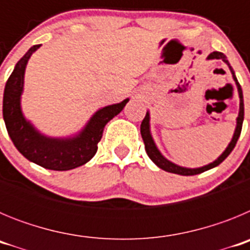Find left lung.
Wrapping results in <instances>:
<instances>
[{"mask_svg":"<svg viewBox=\"0 0 250 250\" xmlns=\"http://www.w3.org/2000/svg\"><path fill=\"white\" fill-rule=\"evenodd\" d=\"M209 60H213V59H218V60H223L227 65L230 67L229 65L228 60H227V56H225L223 52H219V51H214L211 52L209 56H208ZM230 71L233 74V79L235 81L238 86V92H239V98H240V107H239V115H238V119H237V127H235V132H234V136L231 139L230 144L228 145V147L225 149V151L223 152L222 155L219 158L216 159L215 161H213L211 164L209 165H205L203 167H198V169H188V167H178V165L173 164L171 161L167 160L164 156L161 155L160 151L156 149L155 144H154V140H152L151 135H150V127H149V112H146L145 115L144 120L141 121V125H140V132H141V138L144 140V144H145V150H146V154L150 159H151L156 165H158L160 169L165 170L167 173H173V174H178V175H184V176H189V175H196V174H200V173H204L207 170L211 169V167H215L223 163V161L227 159V156L229 155L231 152V150L234 149L235 144H237L238 139L240 136V132H242V125H243V120H244V103H243V91H242V87H240V83H238L237 77L234 75L233 68L230 67Z\"/></svg>","mask_w":250,"mask_h":250,"instance_id":"1","label":"left lung"}]
</instances>
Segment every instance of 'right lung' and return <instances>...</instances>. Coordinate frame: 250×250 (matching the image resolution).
Listing matches in <instances>:
<instances>
[{
  "mask_svg": "<svg viewBox=\"0 0 250 250\" xmlns=\"http://www.w3.org/2000/svg\"><path fill=\"white\" fill-rule=\"evenodd\" d=\"M40 46H32L8 77L3 92V120L13 145L26 159L50 170H71L91 160L98 151L105 125L124 109L129 99L99 110L76 138L50 139L41 135L26 121L20 106L26 63Z\"/></svg>",
  "mask_w": 250,
  "mask_h": 250,
  "instance_id": "obj_1",
  "label": "right lung"
}]
</instances>
